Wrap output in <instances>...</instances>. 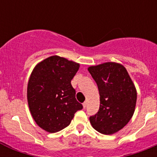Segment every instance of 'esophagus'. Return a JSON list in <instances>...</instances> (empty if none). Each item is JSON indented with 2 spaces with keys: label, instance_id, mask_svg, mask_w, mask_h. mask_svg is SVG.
Returning <instances> with one entry per match:
<instances>
[{
  "label": "esophagus",
  "instance_id": "34e87169",
  "mask_svg": "<svg viewBox=\"0 0 157 157\" xmlns=\"http://www.w3.org/2000/svg\"><path fill=\"white\" fill-rule=\"evenodd\" d=\"M82 105H83V108H84V109H86V105H87V102H84V103L82 104Z\"/></svg>",
  "mask_w": 157,
  "mask_h": 157
}]
</instances>
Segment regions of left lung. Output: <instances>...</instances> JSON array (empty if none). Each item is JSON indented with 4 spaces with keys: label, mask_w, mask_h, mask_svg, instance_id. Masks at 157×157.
Returning a JSON list of instances; mask_svg holds the SVG:
<instances>
[{
    "label": "left lung",
    "mask_w": 157,
    "mask_h": 157,
    "mask_svg": "<svg viewBox=\"0 0 157 157\" xmlns=\"http://www.w3.org/2000/svg\"><path fill=\"white\" fill-rule=\"evenodd\" d=\"M89 72L100 94V108L90 117L92 127L103 134H112L123 129L134 112L137 92L127 69L108 62L90 67Z\"/></svg>",
    "instance_id": "1"
}]
</instances>
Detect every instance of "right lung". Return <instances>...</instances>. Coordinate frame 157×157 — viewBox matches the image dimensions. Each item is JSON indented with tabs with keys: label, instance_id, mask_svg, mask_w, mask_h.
Wrapping results in <instances>:
<instances>
[{
	"label": "right lung",
	"instance_id": "add662e5",
	"mask_svg": "<svg viewBox=\"0 0 157 157\" xmlns=\"http://www.w3.org/2000/svg\"><path fill=\"white\" fill-rule=\"evenodd\" d=\"M79 64L52 56L34 67L27 86V101L32 117L49 133L63 130L71 123L82 105L75 98L71 81Z\"/></svg>",
	"mask_w": 157,
	"mask_h": 157
}]
</instances>
